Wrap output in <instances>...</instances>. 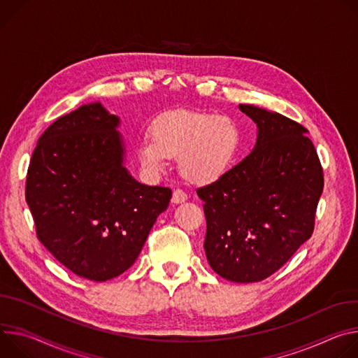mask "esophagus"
Instances as JSON below:
<instances>
[{
	"label": "esophagus",
	"mask_w": 358,
	"mask_h": 358,
	"mask_svg": "<svg viewBox=\"0 0 358 358\" xmlns=\"http://www.w3.org/2000/svg\"><path fill=\"white\" fill-rule=\"evenodd\" d=\"M185 201H187V194H186L182 189H176V190H173V194H172V203L178 205V203H183Z\"/></svg>",
	"instance_id": "1"
}]
</instances>
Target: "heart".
Here are the masks:
<instances>
[{"instance_id": "1", "label": "heart", "mask_w": 358, "mask_h": 358, "mask_svg": "<svg viewBox=\"0 0 358 358\" xmlns=\"http://www.w3.org/2000/svg\"><path fill=\"white\" fill-rule=\"evenodd\" d=\"M239 146L241 129L231 117L180 110L156 119L152 138L138 143V157L150 173L161 172L168 157H179L186 179L209 183L226 172Z\"/></svg>"}]
</instances>
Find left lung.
I'll return each mask as SVG.
<instances>
[{"mask_svg": "<svg viewBox=\"0 0 358 358\" xmlns=\"http://www.w3.org/2000/svg\"><path fill=\"white\" fill-rule=\"evenodd\" d=\"M239 109L257 125L253 150L196 193L205 202L210 267L226 280L253 283L310 239L324 178L303 125L253 105Z\"/></svg>", "mask_w": 358, "mask_h": 358, "instance_id": "obj_1", "label": "left lung"}]
</instances>
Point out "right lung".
<instances>
[{"label":"right lung","mask_w":358,"mask_h":358,"mask_svg":"<svg viewBox=\"0 0 358 358\" xmlns=\"http://www.w3.org/2000/svg\"><path fill=\"white\" fill-rule=\"evenodd\" d=\"M119 117L99 102L58 117L38 139L25 199L36 236L66 268L105 282L138 259L172 190L135 180L124 166Z\"/></svg>","instance_id":"1"}]
</instances>
